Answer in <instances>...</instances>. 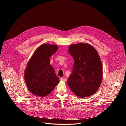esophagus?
<instances>
[{
	"label": "esophagus",
	"instance_id": "34e87169",
	"mask_svg": "<svg viewBox=\"0 0 126 126\" xmlns=\"http://www.w3.org/2000/svg\"><path fill=\"white\" fill-rule=\"evenodd\" d=\"M60 81H63V82H66V79L64 78H60Z\"/></svg>",
	"mask_w": 126,
	"mask_h": 126
}]
</instances>
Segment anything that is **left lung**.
Returning a JSON list of instances; mask_svg holds the SVG:
<instances>
[{
    "instance_id": "left-lung-1",
    "label": "left lung",
    "mask_w": 126,
    "mask_h": 126,
    "mask_svg": "<svg viewBox=\"0 0 126 126\" xmlns=\"http://www.w3.org/2000/svg\"><path fill=\"white\" fill-rule=\"evenodd\" d=\"M68 51L74 60L72 73L67 80L71 90L77 97L84 98L95 94L103 79V68L99 54L86 43L71 44Z\"/></svg>"
}]
</instances>
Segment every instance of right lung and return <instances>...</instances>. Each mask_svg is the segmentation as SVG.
I'll return each mask as SVG.
<instances>
[{
	"instance_id": "right-lung-1",
	"label": "right lung",
	"mask_w": 126,
	"mask_h": 126,
	"mask_svg": "<svg viewBox=\"0 0 126 126\" xmlns=\"http://www.w3.org/2000/svg\"><path fill=\"white\" fill-rule=\"evenodd\" d=\"M56 44H43L29 60L24 72V79L29 91L43 97L50 94L59 83V79L50 64V57L58 50Z\"/></svg>"
}]
</instances>
